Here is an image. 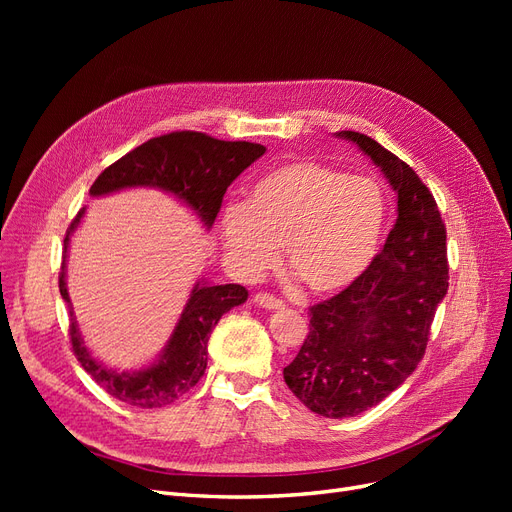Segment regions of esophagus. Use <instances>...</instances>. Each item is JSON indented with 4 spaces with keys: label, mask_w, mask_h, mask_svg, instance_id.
Segmentation results:
<instances>
[{
    "label": "esophagus",
    "mask_w": 512,
    "mask_h": 512,
    "mask_svg": "<svg viewBox=\"0 0 512 512\" xmlns=\"http://www.w3.org/2000/svg\"><path fill=\"white\" fill-rule=\"evenodd\" d=\"M253 303H255L257 307H261V309H270V311L284 307V303H282L280 299L272 297V294H267V292H257L255 297H253Z\"/></svg>",
    "instance_id": "obj_1"
}]
</instances>
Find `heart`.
I'll return each instance as SVG.
<instances>
[{
	"label": "heart",
	"mask_w": 512,
	"mask_h": 512,
	"mask_svg": "<svg viewBox=\"0 0 512 512\" xmlns=\"http://www.w3.org/2000/svg\"><path fill=\"white\" fill-rule=\"evenodd\" d=\"M384 220V193L373 178L299 159L261 176L247 203L224 209L222 238L245 276L270 267L282 245L290 274L313 294H334L371 265Z\"/></svg>",
	"instance_id": "b5f03b06"
}]
</instances>
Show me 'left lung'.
Masks as SVG:
<instances>
[{
    "label": "left lung",
    "instance_id": "left-lung-1",
    "mask_svg": "<svg viewBox=\"0 0 512 512\" xmlns=\"http://www.w3.org/2000/svg\"><path fill=\"white\" fill-rule=\"evenodd\" d=\"M336 137L355 143L384 172L398 218L363 276L309 309V334L284 367L292 394L330 419L375 407L409 378L448 290L446 226L429 188L367 134L340 130Z\"/></svg>",
    "mask_w": 512,
    "mask_h": 512
}]
</instances>
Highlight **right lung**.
Instances as JSON below:
<instances>
[{"label":"right lung","instance_id":"add662e5","mask_svg":"<svg viewBox=\"0 0 512 512\" xmlns=\"http://www.w3.org/2000/svg\"><path fill=\"white\" fill-rule=\"evenodd\" d=\"M265 153L263 145L247 141H220L209 134L180 130L155 137L132 149L110 168H105L91 186V195H110L122 188L153 186L166 191L191 207L201 222L211 228L226 188ZM85 215L76 213L66 238L60 272V294L70 309V342L83 369L110 396L139 409H159L172 405L191 390L207 367V340L211 330L232 307L247 301L249 292L240 284L211 286L199 280L186 301L178 324L157 361L139 371H114L91 357L80 338L78 324L66 290V255L70 236Z\"/></svg>","mask_w":512,"mask_h":512}]
</instances>
